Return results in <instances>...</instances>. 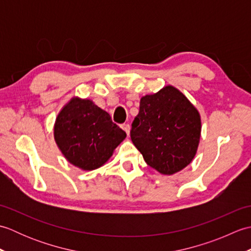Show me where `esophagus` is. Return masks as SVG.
Masks as SVG:
<instances>
[{
  "instance_id": "obj_1",
  "label": "esophagus",
  "mask_w": 251,
  "mask_h": 251,
  "mask_svg": "<svg viewBox=\"0 0 251 251\" xmlns=\"http://www.w3.org/2000/svg\"><path fill=\"white\" fill-rule=\"evenodd\" d=\"M122 128L125 130L127 136H129V131H130V125L129 124H123L122 125Z\"/></svg>"
}]
</instances>
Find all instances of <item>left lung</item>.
<instances>
[{"mask_svg":"<svg viewBox=\"0 0 251 251\" xmlns=\"http://www.w3.org/2000/svg\"><path fill=\"white\" fill-rule=\"evenodd\" d=\"M201 117L185 96L166 86L140 100L130 138L149 166L163 175L180 172L194 158Z\"/></svg>","mask_w":251,"mask_h":251,"instance_id":"obj_1","label":"left lung"}]
</instances>
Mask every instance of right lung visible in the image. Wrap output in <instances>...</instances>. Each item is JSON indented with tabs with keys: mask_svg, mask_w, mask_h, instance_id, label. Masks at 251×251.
I'll list each match as a JSON object with an SVG mask.
<instances>
[{
	"mask_svg": "<svg viewBox=\"0 0 251 251\" xmlns=\"http://www.w3.org/2000/svg\"><path fill=\"white\" fill-rule=\"evenodd\" d=\"M54 135L69 162L84 170H93L112 156L126 132L92 100L73 98L58 114Z\"/></svg>",
	"mask_w": 251,
	"mask_h": 251,
	"instance_id": "add662e5",
	"label": "right lung"
}]
</instances>
